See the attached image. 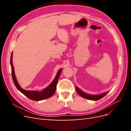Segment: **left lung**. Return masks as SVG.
<instances>
[{
  "label": "left lung",
  "mask_w": 131,
  "mask_h": 131,
  "mask_svg": "<svg viewBox=\"0 0 131 131\" xmlns=\"http://www.w3.org/2000/svg\"><path fill=\"white\" fill-rule=\"evenodd\" d=\"M76 90L77 91L78 93L80 95V96L84 98L85 99H88V100H92V101H97L100 100V99L102 98L103 97H104L105 95L108 93L109 92H106L101 93L100 94H88L86 93V92H83V91L79 89L77 86H76Z\"/></svg>",
  "instance_id": "left-lung-1"
}]
</instances>
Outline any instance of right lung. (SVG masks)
I'll return each instance as SVG.
<instances>
[{"instance_id": "add662e5", "label": "right lung", "mask_w": 131, "mask_h": 131, "mask_svg": "<svg viewBox=\"0 0 131 131\" xmlns=\"http://www.w3.org/2000/svg\"><path fill=\"white\" fill-rule=\"evenodd\" d=\"M10 64L11 67L12 77H13L14 84L15 86L16 87L17 90L20 91L22 93H23L27 97H28L33 101H39L45 100V99H47V98H49L53 96V94L54 93L55 91H56V85L58 80V78L59 76H60L62 70V68H61L58 70V72H57L56 77H55L54 79H53L52 82H51V84L47 87V88L43 89L41 91H38L35 90L29 91V90H26L22 89L17 82L16 78V75L15 74L14 67L13 66V52H12L11 54Z\"/></svg>"}]
</instances>
